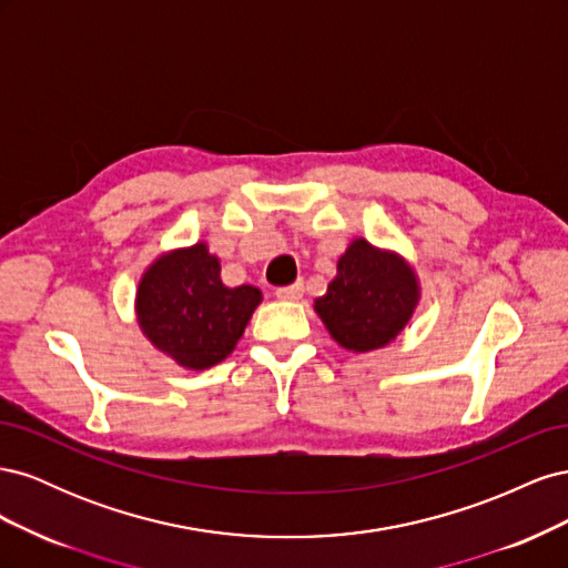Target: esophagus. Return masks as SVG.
Returning <instances> with one entry per match:
<instances>
[{"label":"esophagus","instance_id":"34e87169","mask_svg":"<svg viewBox=\"0 0 568 568\" xmlns=\"http://www.w3.org/2000/svg\"><path fill=\"white\" fill-rule=\"evenodd\" d=\"M301 296H303V282H294V284L277 288V298H282V301H298Z\"/></svg>","mask_w":568,"mask_h":568}]
</instances>
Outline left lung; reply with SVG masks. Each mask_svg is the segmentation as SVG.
Returning a JSON list of instances; mask_svg holds the SVG:
<instances>
[{"mask_svg":"<svg viewBox=\"0 0 568 568\" xmlns=\"http://www.w3.org/2000/svg\"><path fill=\"white\" fill-rule=\"evenodd\" d=\"M417 301L419 284L403 257L355 239L338 257L326 294L315 301V313L338 346L367 353L405 329Z\"/></svg>","mask_w":568,"mask_h":568,"instance_id":"8db88e82","label":"left lung"}]
</instances>
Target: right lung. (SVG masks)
Instances as JSON below:
<instances>
[{"label":"right lung","instance_id":"right-lung-1","mask_svg":"<svg viewBox=\"0 0 568 568\" xmlns=\"http://www.w3.org/2000/svg\"><path fill=\"white\" fill-rule=\"evenodd\" d=\"M263 301L251 284L225 286L205 244L161 255L136 288V320L146 338L189 369L225 359Z\"/></svg>","mask_w":568,"mask_h":568}]
</instances>
